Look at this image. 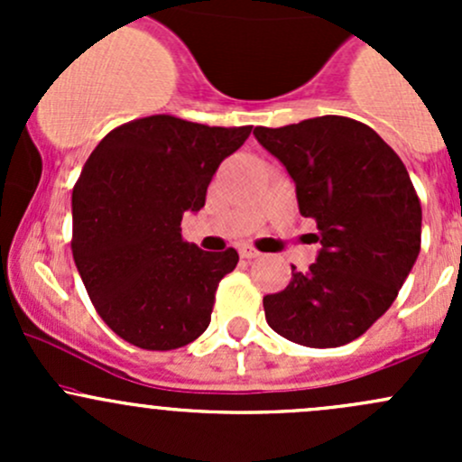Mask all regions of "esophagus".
Returning a JSON list of instances; mask_svg holds the SVG:
<instances>
[{"label": "esophagus", "mask_w": 462, "mask_h": 462, "mask_svg": "<svg viewBox=\"0 0 462 462\" xmlns=\"http://www.w3.org/2000/svg\"><path fill=\"white\" fill-rule=\"evenodd\" d=\"M239 254H241V257H244V259H257V257H261L259 250L253 248V245H241Z\"/></svg>", "instance_id": "34e87169"}]
</instances>
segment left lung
<instances>
[{
	"label": "left lung",
	"instance_id": "8db88e82",
	"mask_svg": "<svg viewBox=\"0 0 462 462\" xmlns=\"http://www.w3.org/2000/svg\"><path fill=\"white\" fill-rule=\"evenodd\" d=\"M254 136L295 180L321 244L306 273L263 297L265 321L301 346L353 342L389 310L420 253L422 208L407 167L369 125L344 116Z\"/></svg>",
	"mask_w": 462,
	"mask_h": 462
}]
</instances>
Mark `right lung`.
Masks as SVG:
<instances>
[{"label":"right lung","instance_id":"add662e5","mask_svg":"<svg viewBox=\"0 0 462 462\" xmlns=\"http://www.w3.org/2000/svg\"><path fill=\"white\" fill-rule=\"evenodd\" d=\"M253 127H208L158 114L106 134L73 188L71 250L97 315L144 351L194 342L212 318L235 248L205 253L180 235L218 165Z\"/></svg>","mask_w":462,"mask_h":462}]
</instances>
